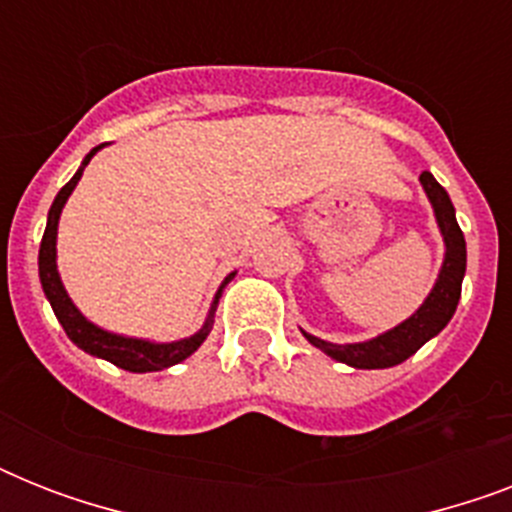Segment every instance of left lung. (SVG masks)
Returning a JSON list of instances; mask_svg holds the SVG:
<instances>
[{"label":"left lung","mask_w":512,"mask_h":512,"mask_svg":"<svg viewBox=\"0 0 512 512\" xmlns=\"http://www.w3.org/2000/svg\"><path fill=\"white\" fill-rule=\"evenodd\" d=\"M420 183L425 196H428L430 207H433L441 239H444V263H441L436 284L425 297V303L409 319L396 324L388 332H382V335L372 337V340L337 345V342L321 340V337L300 329L305 340L324 350L329 358H335L340 364H348L353 369H388V366L401 364L409 356H414L425 342L433 340L452 321L454 311H457V303H460L462 295V279H465V268H468L465 236H462L460 225H457L452 199L438 185L436 177L430 172H422Z\"/></svg>","instance_id":"obj_1"}]
</instances>
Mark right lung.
I'll return each instance as SVG.
<instances>
[{"instance_id":"obj_1","label":"right lung","mask_w":512,"mask_h":512,"mask_svg":"<svg viewBox=\"0 0 512 512\" xmlns=\"http://www.w3.org/2000/svg\"><path fill=\"white\" fill-rule=\"evenodd\" d=\"M100 148H92L90 154L82 159V167L76 170V175L68 180L63 188L58 191L55 201H52L50 212H47V228H44L42 247H39V281H42L44 297L50 300L52 311H55V319L60 321V327L66 329L68 340L74 342L76 348H82L84 353H90L95 358H106L119 369H127V372H162V369H170V366L180 364L185 358L199 350V345L207 340V335L212 332V324H215V311L217 300L223 295L225 284L236 276V271L228 273L225 281L220 284V289L215 292V300L209 305V313L204 324H201L199 332H193L191 337H183V340L172 342H154L143 340V337H127L116 335V332H108V329L92 324L87 316H84L79 308L74 305V300L68 297L66 287H63V279L58 273V223L60 212L66 207L68 196L74 193L76 183L82 180L84 167L90 164V159L98 154Z\"/></svg>"}]
</instances>
